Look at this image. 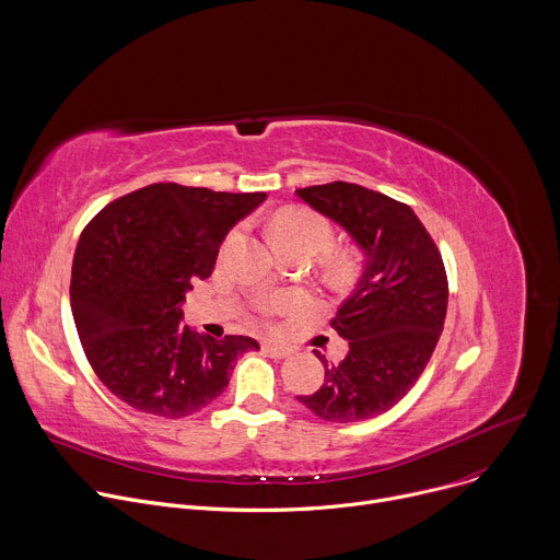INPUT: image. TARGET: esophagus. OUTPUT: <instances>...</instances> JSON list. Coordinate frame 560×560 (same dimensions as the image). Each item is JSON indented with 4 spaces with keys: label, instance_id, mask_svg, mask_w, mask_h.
Here are the masks:
<instances>
[{
    "label": "esophagus",
    "instance_id": "obj_1",
    "mask_svg": "<svg viewBox=\"0 0 560 560\" xmlns=\"http://www.w3.org/2000/svg\"><path fill=\"white\" fill-rule=\"evenodd\" d=\"M264 352L266 354H270V357H275V359H285V357H290L292 354V348L290 346H283V343H277V341H264Z\"/></svg>",
    "mask_w": 560,
    "mask_h": 560
}]
</instances>
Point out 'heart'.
<instances>
[{"instance_id": "heart-1", "label": "heart", "mask_w": 560, "mask_h": 560, "mask_svg": "<svg viewBox=\"0 0 560 560\" xmlns=\"http://www.w3.org/2000/svg\"><path fill=\"white\" fill-rule=\"evenodd\" d=\"M270 234H272V242L279 250H283V248H303L307 253H316V250H322L330 244L332 228L324 217H318L310 210L285 208V210H279L272 217ZM361 266H363V261H361L359 253H354V250L343 253L332 264V277L337 281H350L361 272ZM290 305H292L290 296L277 294V296L264 299L257 307H259L261 314L270 316V314L288 310Z\"/></svg>"}]
</instances>
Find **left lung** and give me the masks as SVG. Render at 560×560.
I'll list each match as a JSON object with an SVG mask.
<instances>
[{
	"mask_svg": "<svg viewBox=\"0 0 560 560\" xmlns=\"http://www.w3.org/2000/svg\"><path fill=\"white\" fill-rule=\"evenodd\" d=\"M296 195L339 223L365 257L357 288L332 318L348 354L328 363L314 352L326 381L296 398L324 421L378 417L419 381L443 332L447 277L441 253L415 210L387 195L346 182Z\"/></svg>",
	"mask_w": 560,
	"mask_h": 560,
	"instance_id": "1",
	"label": "left lung"
}]
</instances>
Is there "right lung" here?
<instances>
[{"label": "right lung", "mask_w": 560, "mask_h": 560, "mask_svg": "<svg viewBox=\"0 0 560 560\" xmlns=\"http://www.w3.org/2000/svg\"><path fill=\"white\" fill-rule=\"evenodd\" d=\"M266 192L152 184L108 203L79 236L70 307L100 381L130 408L182 419L223 394L250 337L212 339L182 324L192 279L212 275L230 228Z\"/></svg>", "instance_id": "add662e5"}]
</instances>
